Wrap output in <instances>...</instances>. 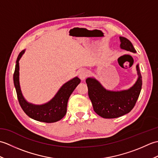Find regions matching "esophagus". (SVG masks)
I'll return each mask as SVG.
<instances>
[{"mask_svg": "<svg viewBox=\"0 0 158 158\" xmlns=\"http://www.w3.org/2000/svg\"><path fill=\"white\" fill-rule=\"evenodd\" d=\"M88 75V70L85 69H81L79 71V77L81 80H84Z\"/></svg>", "mask_w": 158, "mask_h": 158, "instance_id": "1", "label": "esophagus"}]
</instances>
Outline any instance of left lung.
<instances>
[{"label": "left lung", "instance_id": "1", "mask_svg": "<svg viewBox=\"0 0 158 158\" xmlns=\"http://www.w3.org/2000/svg\"><path fill=\"white\" fill-rule=\"evenodd\" d=\"M121 49L136 53V50L128 39L119 36ZM139 78L132 87L122 91L106 89L94 78L86 79L88 96L91 100L94 110L100 117L106 119L117 118L131 111L139 98L142 88V77L139 64L136 66Z\"/></svg>", "mask_w": 158, "mask_h": 158}]
</instances>
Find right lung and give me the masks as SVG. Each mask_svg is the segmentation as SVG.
Listing matches in <instances>:
<instances>
[{"label": "right lung", "instance_id": "add662e5", "mask_svg": "<svg viewBox=\"0 0 158 158\" xmlns=\"http://www.w3.org/2000/svg\"><path fill=\"white\" fill-rule=\"evenodd\" d=\"M24 52L25 50H23L18 55L13 74V83L19 105L26 115L33 119L45 123L58 122L65 116L69 97L76 87L81 82V80L76 77L66 82L60 88L55 96L50 101L43 105H36L28 102L22 95L19 81V60L24 53Z\"/></svg>", "mask_w": 158, "mask_h": 158}]
</instances>
